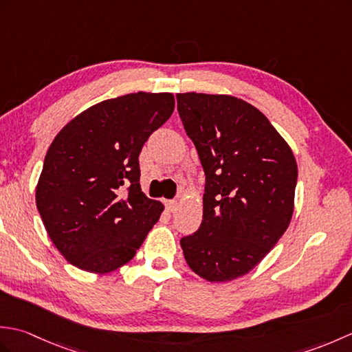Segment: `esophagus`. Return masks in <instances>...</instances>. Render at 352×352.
Here are the masks:
<instances>
[{
  "instance_id": "obj_1",
  "label": "esophagus",
  "mask_w": 352,
  "mask_h": 352,
  "mask_svg": "<svg viewBox=\"0 0 352 352\" xmlns=\"http://www.w3.org/2000/svg\"><path fill=\"white\" fill-rule=\"evenodd\" d=\"M164 206H166L169 212H174L177 208V201L175 199H168V201H164Z\"/></svg>"
}]
</instances>
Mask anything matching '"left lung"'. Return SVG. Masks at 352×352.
<instances>
[{
  "mask_svg": "<svg viewBox=\"0 0 352 352\" xmlns=\"http://www.w3.org/2000/svg\"><path fill=\"white\" fill-rule=\"evenodd\" d=\"M177 109L206 174L203 222L180 241L184 258L207 281L236 280L289 227L295 155L269 119L236 96L177 94Z\"/></svg>",
  "mask_w": 352,
  "mask_h": 352,
  "instance_id": "8db88e82",
  "label": "left lung"
}]
</instances>
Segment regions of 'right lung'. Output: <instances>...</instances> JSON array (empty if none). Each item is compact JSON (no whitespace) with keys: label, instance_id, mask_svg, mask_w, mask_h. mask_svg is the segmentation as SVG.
Here are the masks:
<instances>
[{"label":"right lung","instance_id":"right-lung-1","mask_svg":"<svg viewBox=\"0 0 352 352\" xmlns=\"http://www.w3.org/2000/svg\"><path fill=\"white\" fill-rule=\"evenodd\" d=\"M174 107L168 92L118 96L81 111L52 140L36 206L52 243L74 266L115 271L159 221L163 204L140 189L139 154Z\"/></svg>","mask_w":352,"mask_h":352}]
</instances>
